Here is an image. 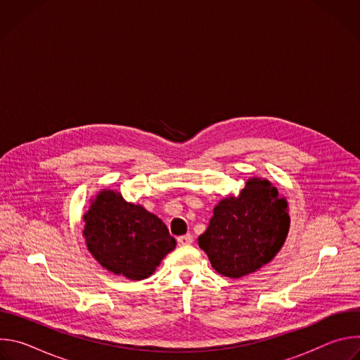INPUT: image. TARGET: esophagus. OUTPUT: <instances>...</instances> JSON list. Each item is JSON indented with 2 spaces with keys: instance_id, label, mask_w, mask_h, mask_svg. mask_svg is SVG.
<instances>
[{
  "instance_id": "34e87169",
  "label": "esophagus",
  "mask_w": 360,
  "mask_h": 360,
  "mask_svg": "<svg viewBox=\"0 0 360 360\" xmlns=\"http://www.w3.org/2000/svg\"><path fill=\"white\" fill-rule=\"evenodd\" d=\"M193 242V236L191 235V233H186V235H182V236H179L178 238V243L179 245H191Z\"/></svg>"
}]
</instances>
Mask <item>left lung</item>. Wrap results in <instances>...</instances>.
I'll return each instance as SVG.
<instances>
[{
	"mask_svg": "<svg viewBox=\"0 0 360 360\" xmlns=\"http://www.w3.org/2000/svg\"><path fill=\"white\" fill-rule=\"evenodd\" d=\"M289 226L286 198L271 181L253 176L238 196L231 195L217 203L198 243L218 274L239 279L275 258Z\"/></svg>",
	"mask_w": 360,
	"mask_h": 360,
	"instance_id": "8db88e82",
	"label": "left lung"
}]
</instances>
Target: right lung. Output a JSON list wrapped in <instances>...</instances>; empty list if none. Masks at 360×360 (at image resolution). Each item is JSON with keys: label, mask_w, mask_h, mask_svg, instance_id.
I'll return each mask as SVG.
<instances>
[{"label": "right lung", "mask_w": 360, "mask_h": 360, "mask_svg": "<svg viewBox=\"0 0 360 360\" xmlns=\"http://www.w3.org/2000/svg\"><path fill=\"white\" fill-rule=\"evenodd\" d=\"M86 248L114 275L131 281L149 278L176 240L167 225L142 205L127 202L121 192L102 189L82 217Z\"/></svg>", "instance_id": "obj_1"}]
</instances>
